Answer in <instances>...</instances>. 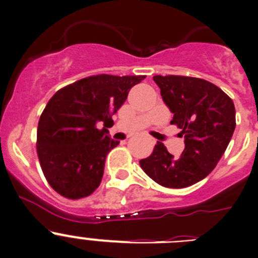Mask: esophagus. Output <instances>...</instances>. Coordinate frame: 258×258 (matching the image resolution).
<instances>
[{
    "label": "esophagus",
    "instance_id": "1",
    "mask_svg": "<svg viewBox=\"0 0 258 258\" xmlns=\"http://www.w3.org/2000/svg\"><path fill=\"white\" fill-rule=\"evenodd\" d=\"M151 144H154V141H151Z\"/></svg>",
    "mask_w": 258,
    "mask_h": 258
}]
</instances>
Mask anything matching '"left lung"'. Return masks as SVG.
Listing matches in <instances>:
<instances>
[{"label": "left lung", "mask_w": 258, "mask_h": 258, "mask_svg": "<svg viewBox=\"0 0 258 258\" xmlns=\"http://www.w3.org/2000/svg\"><path fill=\"white\" fill-rule=\"evenodd\" d=\"M162 99L174 113L170 123L184 136L185 149L179 157L157 142L140 166L157 184L180 189L211 174L226 151L236 128L233 101L217 86L201 78L155 76Z\"/></svg>", "instance_id": "left-lung-1"}]
</instances>
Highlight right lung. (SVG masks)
Returning a JSON list of instances; mask_svg holds the SVG:
<instances>
[{"label": "right lung", "mask_w": 258, "mask_h": 258, "mask_svg": "<svg viewBox=\"0 0 258 258\" xmlns=\"http://www.w3.org/2000/svg\"><path fill=\"white\" fill-rule=\"evenodd\" d=\"M145 76L87 77L59 89L47 102L37 124L36 150L44 176L64 198L81 199L99 186L106 156L119 144L98 130L111 127L112 114L130 89Z\"/></svg>", "instance_id": "right-lung-1"}]
</instances>
